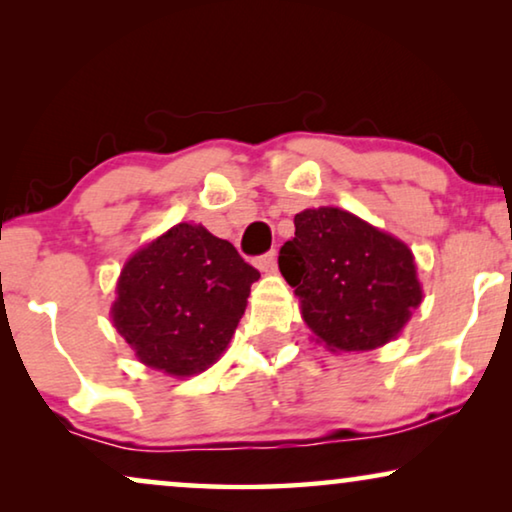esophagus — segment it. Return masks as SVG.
<instances>
[{
	"mask_svg": "<svg viewBox=\"0 0 512 512\" xmlns=\"http://www.w3.org/2000/svg\"><path fill=\"white\" fill-rule=\"evenodd\" d=\"M256 268L261 270V272H275V268H277V251L272 249V251H268V254L258 256L256 258Z\"/></svg>",
	"mask_w": 512,
	"mask_h": 512,
	"instance_id": "34e87169",
	"label": "esophagus"
}]
</instances>
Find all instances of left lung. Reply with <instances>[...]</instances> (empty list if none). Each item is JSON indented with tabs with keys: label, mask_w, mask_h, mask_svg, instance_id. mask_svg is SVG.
I'll list each match as a JSON object with an SVG mask.
<instances>
[{
	"label": "left lung",
	"mask_w": 512,
	"mask_h": 512,
	"mask_svg": "<svg viewBox=\"0 0 512 512\" xmlns=\"http://www.w3.org/2000/svg\"><path fill=\"white\" fill-rule=\"evenodd\" d=\"M279 270L305 324L331 352H366L394 340L422 303L408 244L338 207L296 214Z\"/></svg>",
	"instance_id": "1"
}]
</instances>
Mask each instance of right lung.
Returning <instances> with one entry per match:
<instances>
[{
	"label": "right lung",
	"instance_id": "add662e5",
	"mask_svg": "<svg viewBox=\"0 0 512 512\" xmlns=\"http://www.w3.org/2000/svg\"><path fill=\"white\" fill-rule=\"evenodd\" d=\"M258 277L228 240L177 223L123 265L111 319L144 366L198 375L228 347Z\"/></svg>",
	"mask_w": 512,
	"mask_h": 512
}]
</instances>
